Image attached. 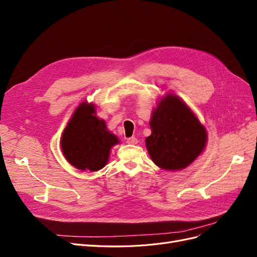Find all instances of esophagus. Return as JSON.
Listing matches in <instances>:
<instances>
[{"instance_id": "esophagus-1", "label": "esophagus", "mask_w": 257, "mask_h": 257, "mask_svg": "<svg viewBox=\"0 0 257 257\" xmlns=\"http://www.w3.org/2000/svg\"><path fill=\"white\" fill-rule=\"evenodd\" d=\"M126 143L128 145H136L138 143V139L136 137H130V138H127Z\"/></svg>"}]
</instances>
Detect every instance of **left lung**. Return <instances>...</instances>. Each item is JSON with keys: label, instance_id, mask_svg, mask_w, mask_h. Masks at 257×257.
Wrapping results in <instances>:
<instances>
[{"label": "left lung", "instance_id": "obj_1", "mask_svg": "<svg viewBox=\"0 0 257 257\" xmlns=\"http://www.w3.org/2000/svg\"><path fill=\"white\" fill-rule=\"evenodd\" d=\"M146 147L155 165L166 170L188 167L204 151L207 131L181 98L167 93L152 111Z\"/></svg>", "mask_w": 257, "mask_h": 257}]
</instances>
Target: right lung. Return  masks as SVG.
Returning a JSON list of instances; mask_svg holds the SVG:
<instances>
[{"label":"right lung","mask_w":257,"mask_h":257,"mask_svg":"<svg viewBox=\"0 0 257 257\" xmlns=\"http://www.w3.org/2000/svg\"><path fill=\"white\" fill-rule=\"evenodd\" d=\"M116 144L119 139L97 118L94 105L87 102L76 108L61 138V149L69 164L90 172L107 164L111 147Z\"/></svg>","instance_id":"add662e5"}]
</instances>
